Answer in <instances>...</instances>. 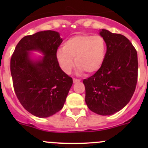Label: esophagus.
Here are the masks:
<instances>
[{"label":"esophagus","mask_w":148,"mask_h":148,"mask_svg":"<svg viewBox=\"0 0 148 148\" xmlns=\"http://www.w3.org/2000/svg\"><path fill=\"white\" fill-rule=\"evenodd\" d=\"M73 82H74V83H77V82H80V79H76V78H74V79H73Z\"/></svg>","instance_id":"esophagus-1"}]
</instances>
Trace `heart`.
Wrapping results in <instances>:
<instances>
[{
	"mask_svg": "<svg viewBox=\"0 0 148 148\" xmlns=\"http://www.w3.org/2000/svg\"><path fill=\"white\" fill-rule=\"evenodd\" d=\"M106 53L107 43L103 37L80 34L65 41L63 48L57 50L56 59L66 74L71 72L75 62L79 72L92 74L102 67Z\"/></svg>",
	"mask_w": 148,
	"mask_h": 148,
	"instance_id": "b5f03b06",
	"label": "heart"
}]
</instances>
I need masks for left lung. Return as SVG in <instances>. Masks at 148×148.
<instances>
[{"mask_svg": "<svg viewBox=\"0 0 148 148\" xmlns=\"http://www.w3.org/2000/svg\"><path fill=\"white\" fill-rule=\"evenodd\" d=\"M107 43L105 59L99 71L84 79L88 108L100 115L120 111L132 98L138 82V53L125 36L100 31Z\"/></svg>", "mask_w": 148, "mask_h": 148, "instance_id": "left-lung-1", "label": "left lung"}]
</instances>
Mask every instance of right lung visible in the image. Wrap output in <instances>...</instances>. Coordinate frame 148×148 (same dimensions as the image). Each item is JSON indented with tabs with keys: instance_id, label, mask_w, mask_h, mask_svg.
<instances>
[{
	"instance_id": "add662e5",
	"label": "right lung",
	"mask_w": 148,
	"mask_h": 148,
	"mask_svg": "<svg viewBox=\"0 0 148 148\" xmlns=\"http://www.w3.org/2000/svg\"><path fill=\"white\" fill-rule=\"evenodd\" d=\"M63 40L58 32L44 31L26 36L16 46L10 59L15 93L21 105L33 115L48 117L60 111L73 84L56 59ZM37 50L45 56L31 61L28 51Z\"/></svg>"
}]
</instances>
